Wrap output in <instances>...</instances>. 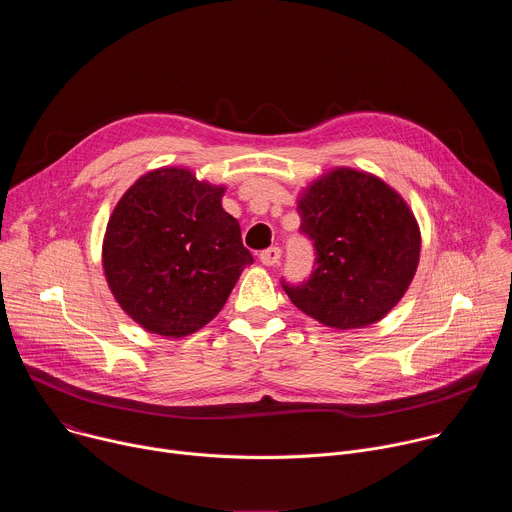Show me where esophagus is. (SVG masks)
<instances>
[{
    "label": "esophagus",
    "instance_id": "1",
    "mask_svg": "<svg viewBox=\"0 0 512 512\" xmlns=\"http://www.w3.org/2000/svg\"><path fill=\"white\" fill-rule=\"evenodd\" d=\"M279 259H281V249L279 247H269V249L261 251V255H259V261L267 267L279 265Z\"/></svg>",
    "mask_w": 512,
    "mask_h": 512
}]
</instances>
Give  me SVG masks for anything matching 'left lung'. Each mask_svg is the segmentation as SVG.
Wrapping results in <instances>:
<instances>
[{"instance_id":"8db88e82","label":"left lung","mask_w":512,"mask_h":512,"mask_svg":"<svg viewBox=\"0 0 512 512\" xmlns=\"http://www.w3.org/2000/svg\"><path fill=\"white\" fill-rule=\"evenodd\" d=\"M302 233L316 247V269L291 304L336 330L381 322L405 296L421 253L417 218L379 176L332 168L298 196Z\"/></svg>"}]
</instances>
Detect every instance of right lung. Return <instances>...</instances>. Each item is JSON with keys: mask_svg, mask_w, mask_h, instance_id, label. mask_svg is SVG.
Wrapping results in <instances>:
<instances>
[{"mask_svg": "<svg viewBox=\"0 0 512 512\" xmlns=\"http://www.w3.org/2000/svg\"><path fill=\"white\" fill-rule=\"evenodd\" d=\"M225 184L180 166L139 176L115 204L101 261L121 310L143 330L182 338L227 304L253 263L241 227L223 208Z\"/></svg>", "mask_w": 512, "mask_h": 512, "instance_id": "1", "label": "right lung"}]
</instances>
